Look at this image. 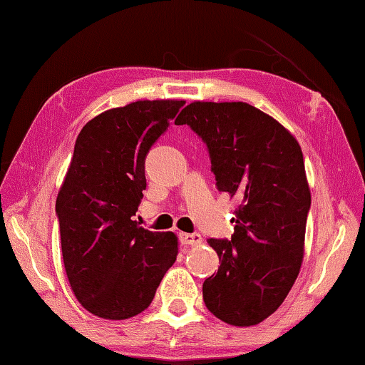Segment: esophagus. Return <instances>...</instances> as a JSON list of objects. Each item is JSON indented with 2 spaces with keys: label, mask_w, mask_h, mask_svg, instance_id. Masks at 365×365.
<instances>
[{
  "label": "esophagus",
  "mask_w": 365,
  "mask_h": 365,
  "mask_svg": "<svg viewBox=\"0 0 365 365\" xmlns=\"http://www.w3.org/2000/svg\"><path fill=\"white\" fill-rule=\"evenodd\" d=\"M201 242L202 238L200 233H180V243L183 246H197Z\"/></svg>",
  "instance_id": "1"
}]
</instances>
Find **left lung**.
Segmentation results:
<instances>
[{
  "label": "left lung",
  "instance_id": "left-lung-1",
  "mask_svg": "<svg viewBox=\"0 0 365 365\" xmlns=\"http://www.w3.org/2000/svg\"><path fill=\"white\" fill-rule=\"evenodd\" d=\"M175 123L205 141L217 190L240 200L232 240H207L220 267L202 283V299L225 324L256 325L280 307L304 256L311 191L302 151L248 103L196 101Z\"/></svg>",
  "mask_w": 365,
  "mask_h": 365
}]
</instances>
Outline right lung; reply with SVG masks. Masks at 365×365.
Here are the masks:
<instances>
[{
	"label": "right lung",
	"mask_w": 365,
	"mask_h": 365,
	"mask_svg": "<svg viewBox=\"0 0 365 365\" xmlns=\"http://www.w3.org/2000/svg\"><path fill=\"white\" fill-rule=\"evenodd\" d=\"M185 101H137L96 115L80 130L56 200L67 279L86 311L109 320L151 304L175 262L172 232L133 215L146 190L145 160Z\"/></svg>",
	"instance_id": "right-lung-1"
}]
</instances>
